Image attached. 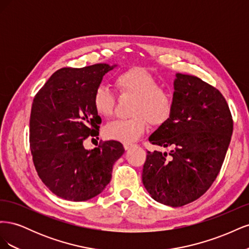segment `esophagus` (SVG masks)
Segmentation results:
<instances>
[{
    "mask_svg": "<svg viewBox=\"0 0 249 249\" xmlns=\"http://www.w3.org/2000/svg\"><path fill=\"white\" fill-rule=\"evenodd\" d=\"M124 147L125 150H129L130 148L133 147V144H132V143H124Z\"/></svg>",
    "mask_w": 249,
    "mask_h": 249,
    "instance_id": "34e87169",
    "label": "esophagus"
}]
</instances>
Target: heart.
<instances>
[{"label":"heart","mask_w":249,"mask_h":249,"mask_svg":"<svg viewBox=\"0 0 249 249\" xmlns=\"http://www.w3.org/2000/svg\"><path fill=\"white\" fill-rule=\"evenodd\" d=\"M115 86L122 95L136 97L131 109L134 115L109 123L104 129L105 136L112 140L131 143L136 141L147 127V122L159 126L169 119L173 109V97L153 73L142 67H131L115 78ZM93 107L97 114L110 118L115 112L116 96L105 87H97L93 94Z\"/></svg>","instance_id":"heart-1"}]
</instances>
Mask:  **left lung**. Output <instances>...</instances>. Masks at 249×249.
<instances>
[{"instance_id": "1", "label": "left lung", "mask_w": 249, "mask_h": 249, "mask_svg": "<svg viewBox=\"0 0 249 249\" xmlns=\"http://www.w3.org/2000/svg\"><path fill=\"white\" fill-rule=\"evenodd\" d=\"M229 105L214 86L178 73L173 109L149 142L167 153L147 152L142 182L152 197L170 207L199 198L219 173L232 134Z\"/></svg>"}]
</instances>
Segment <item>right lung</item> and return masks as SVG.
Masks as SVG:
<instances>
[{
	"label": "right lung",
	"instance_id": "obj_1",
	"mask_svg": "<svg viewBox=\"0 0 249 249\" xmlns=\"http://www.w3.org/2000/svg\"><path fill=\"white\" fill-rule=\"evenodd\" d=\"M112 69L105 63L64 67L34 96L29 135L34 166L43 184L66 200L84 201L100 194L124 153L114 140L101 141L91 150L83 145L85 139L99 136L102 119L93 94Z\"/></svg>",
	"mask_w": 249,
	"mask_h": 249
}]
</instances>
